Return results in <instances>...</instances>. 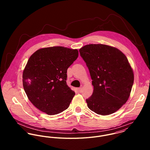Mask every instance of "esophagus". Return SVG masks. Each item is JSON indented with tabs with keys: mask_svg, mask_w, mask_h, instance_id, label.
Wrapping results in <instances>:
<instances>
[{
	"mask_svg": "<svg viewBox=\"0 0 150 150\" xmlns=\"http://www.w3.org/2000/svg\"><path fill=\"white\" fill-rule=\"evenodd\" d=\"M77 91H78L79 92H81V90H82V88H81V87H80V88H77Z\"/></svg>",
	"mask_w": 150,
	"mask_h": 150,
	"instance_id": "esophagus-1",
	"label": "esophagus"
}]
</instances>
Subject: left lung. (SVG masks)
I'll list each match as a JSON object with an SVG mask.
<instances>
[{
  "mask_svg": "<svg viewBox=\"0 0 150 150\" xmlns=\"http://www.w3.org/2000/svg\"><path fill=\"white\" fill-rule=\"evenodd\" d=\"M93 86L86 99L95 113L107 115L119 110L128 100L134 81L128 60L118 48L102 44H88L79 50Z\"/></svg>",
  "mask_w": 150,
  "mask_h": 150,
  "instance_id": "obj_1",
  "label": "left lung"
}]
</instances>
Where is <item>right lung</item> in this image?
<instances>
[{
	"label": "right lung",
	"mask_w": 150,
	"mask_h": 150,
	"mask_svg": "<svg viewBox=\"0 0 150 150\" xmlns=\"http://www.w3.org/2000/svg\"><path fill=\"white\" fill-rule=\"evenodd\" d=\"M79 56L77 49L56 46L37 50L22 74L23 86L30 102L48 115L67 109L75 92L66 84L67 70Z\"/></svg>",
	"instance_id": "add662e5"
}]
</instances>
